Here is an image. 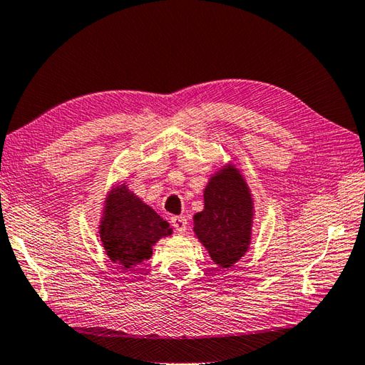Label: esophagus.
<instances>
[{
    "label": "esophagus",
    "instance_id": "1",
    "mask_svg": "<svg viewBox=\"0 0 365 365\" xmlns=\"http://www.w3.org/2000/svg\"><path fill=\"white\" fill-rule=\"evenodd\" d=\"M170 223H173L174 230L177 232H185L187 231V226H188V221L185 217H173V220H170Z\"/></svg>",
    "mask_w": 365,
    "mask_h": 365
}]
</instances>
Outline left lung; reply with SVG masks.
Returning <instances> with one entry per match:
<instances>
[{
  "label": "left lung",
  "mask_w": 365,
  "mask_h": 365,
  "mask_svg": "<svg viewBox=\"0 0 365 365\" xmlns=\"http://www.w3.org/2000/svg\"><path fill=\"white\" fill-rule=\"evenodd\" d=\"M255 201L245 177L232 163L215 170L204 188V210L197 212V240L221 269L234 266L252 242Z\"/></svg>",
  "instance_id": "left-lung-1"
}]
</instances>
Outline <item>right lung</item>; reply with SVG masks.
I'll return each instance as SVG.
<instances>
[{"instance_id":"1","label":"right lung","mask_w":365,"mask_h":365,"mask_svg":"<svg viewBox=\"0 0 365 365\" xmlns=\"http://www.w3.org/2000/svg\"><path fill=\"white\" fill-rule=\"evenodd\" d=\"M103 204L99 237L106 255L121 269L131 270L144 264L152 258L156 242L173 234L168 221L135 196L126 183L113 185Z\"/></svg>"}]
</instances>
